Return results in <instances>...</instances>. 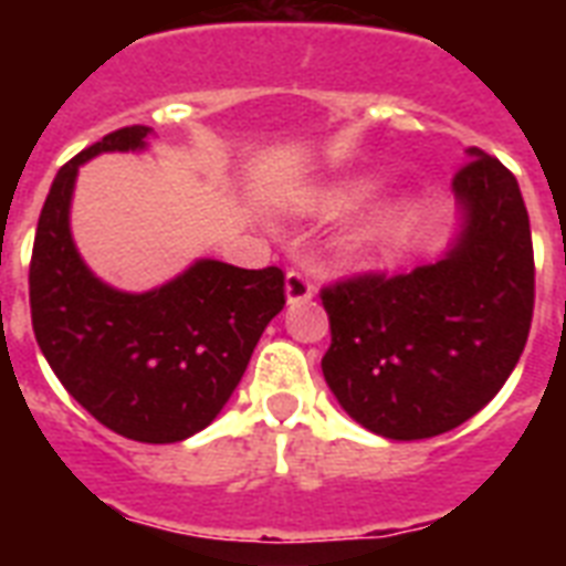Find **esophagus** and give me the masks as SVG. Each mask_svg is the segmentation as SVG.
<instances>
[{
    "label": "esophagus",
    "instance_id": "34e87169",
    "mask_svg": "<svg viewBox=\"0 0 566 566\" xmlns=\"http://www.w3.org/2000/svg\"><path fill=\"white\" fill-rule=\"evenodd\" d=\"M284 291H287V302L291 305L308 302L314 296V279L308 273H302V270H291L287 282H284Z\"/></svg>",
    "mask_w": 566,
    "mask_h": 566
}]
</instances>
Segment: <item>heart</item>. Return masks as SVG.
<instances>
[{"instance_id":"b5f03b06","label":"heart","mask_w":566,"mask_h":566,"mask_svg":"<svg viewBox=\"0 0 566 566\" xmlns=\"http://www.w3.org/2000/svg\"><path fill=\"white\" fill-rule=\"evenodd\" d=\"M370 181L364 179L340 181V185H332V188L314 190V193L302 196L300 208L308 213H323V217L353 211L355 205L370 193ZM411 213L413 211L408 199H390V202L378 205L367 220H361L355 226V231L349 234V243H353V249L385 247V243L399 238V234L411 226Z\"/></svg>"}]
</instances>
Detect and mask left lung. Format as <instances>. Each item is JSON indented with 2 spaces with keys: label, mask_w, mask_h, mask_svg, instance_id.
I'll use <instances>...</instances> for the list:
<instances>
[{
  "label": "left lung",
  "mask_w": 566,
  "mask_h": 566,
  "mask_svg": "<svg viewBox=\"0 0 566 566\" xmlns=\"http://www.w3.org/2000/svg\"><path fill=\"white\" fill-rule=\"evenodd\" d=\"M452 188L467 220L447 258L319 291L332 323L323 376L344 411L381 438H434L470 420L528 340L535 249L517 179L473 146Z\"/></svg>",
  "instance_id": "left-lung-1"
}]
</instances>
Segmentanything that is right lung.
<instances>
[{
    "mask_svg": "<svg viewBox=\"0 0 566 566\" xmlns=\"http://www.w3.org/2000/svg\"><path fill=\"white\" fill-rule=\"evenodd\" d=\"M149 126H126L57 170L29 266L31 328L75 402L128 440L176 443L220 413L266 323L284 308L279 266L199 261L153 293H119L82 264L70 196L87 158L140 149Z\"/></svg>",
    "mask_w": 566,
    "mask_h": 566,
    "instance_id": "add662e5",
    "label": "right lung"
}]
</instances>
